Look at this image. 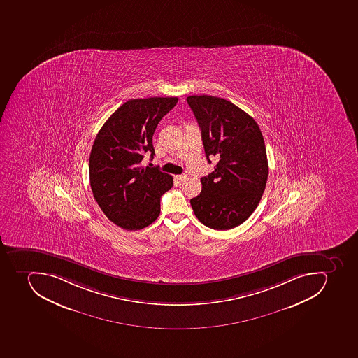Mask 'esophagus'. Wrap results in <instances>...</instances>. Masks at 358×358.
I'll list each match as a JSON object with an SVG mask.
<instances>
[{"mask_svg": "<svg viewBox=\"0 0 358 358\" xmlns=\"http://www.w3.org/2000/svg\"><path fill=\"white\" fill-rule=\"evenodd\" d=\"M186 178V175H178V176H175V180H178V182H183Z\"/></svg>", "mask_w": 358, "mask_h": 358, "instance_id": "esophagus-1", "label": "esophagus"}]
</instances>
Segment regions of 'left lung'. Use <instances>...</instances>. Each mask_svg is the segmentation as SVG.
Masks as SVG:
<instances>
[{
  "mask_svg": "<svg viewBox=\"0 0 358 358\" xmlns=\"http://www.w3.org/2000/svg\"><path fill=\"white\" fill-rule=\"evenodd\" d=\"M206 159H219L215 171L201 178L202 191L191 200L204 226L228 230L246 221L257 208L268 178L266 148L257 122L221 97L192 95Z\"/></svg>",
  "mask_w": 358,
  "mask_h": 358,
  "instance_id": "1",
  "label": "left lung"
}]
</instances>
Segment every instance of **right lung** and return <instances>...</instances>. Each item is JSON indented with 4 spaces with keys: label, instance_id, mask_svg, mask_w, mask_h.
I'll list each match as a JSON object with an SVG mask.
<instances>
[{
    "label": "right lung",
    "instance_id": "right-lung-1",
    "mask_svg": "<svg viewBox=\"0 0 358 358\" xmlns=\"http://www.w3.org/2000/svg\"><path fill=\"white\" fill-rule=\"evenodd\" d=\"M178 97L132 99L112 113L95 138L90 155V183L95 201L110 221L126 230H141L157 219L160 198L173 178L158 167L141 165L152 146L158 122Z\"/></svg>",
    "mask_w": 358,
    "mask_h": 358
}]
</instances>
